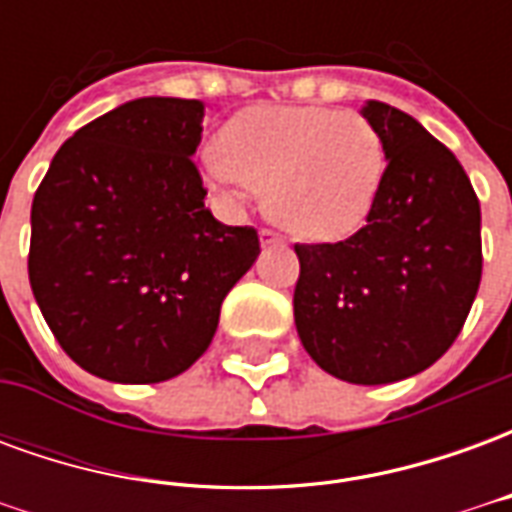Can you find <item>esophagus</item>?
Returning a JSON list of instances; mask_svg holds the SVG:
<instances>
[{
  "label": "esophagus",
  "mask_w": 512,
  "mask_h": 512,
  "mask_svg": "<svg viewBox=\"0 0 512 512\" xmlns=\"http://www.w3.org/2000/svg\"><path fill=\"white\" fill-rule=\"evenodd\" d=\"M285 244L277 233H271V230H260V246H279Z\"/></svg>",
  "instance_id": "obj_1"
}]
</instances>
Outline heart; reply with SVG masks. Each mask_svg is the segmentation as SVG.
I'll return each instance as SVG.
<instances>
[{
	"mask_svg": "<svg viewBox=\"0 0 512 512\" xmlns=\"http://www.w3.org/2000/svg\"><path fill=\"white\" fill-rule=\"evenodd\" d=\"M219 145L202 158L208 189L230 205L266 191L268 216L310 244L354 235L384 186V139L359 112L252 106L222 128Z\"/></svg>",
	"mask_w": 512,
	"mask_h": 512,
	"instance_id": "obj_1",
	"label": "heart"
}]
</instances>
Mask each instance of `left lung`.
Returning <instances> with one entry per match:
<instances>
[{"label": "left lung", "mask_w": 512, "mask_h": 512, "mask_svg": "<svg viewBox=\"0 0 512 512\" xmlns=\"http://www.w3.org/2000/svg\"><path fill=\"white\" fill-rule=\"evenodd\" d=\"M386 147L367 224L340 244H296V332L329 376L392 384L428 370L461 334L480 288V202L461 161L414 117L362 106Z\"/></svg>", "instance_id": "8db88e82"}]
</instances>
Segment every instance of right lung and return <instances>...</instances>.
<instances>
[{
	"instance_id": "1",
	"label": "right lung",
	"mask_w": 512,
	"mask_h": 512,
	"mask_svg": "<svg viewBox=\"0 0 512 512\" xmlns=\"http://www.w3.org/2000/svg\"><path fill=\"white\" fill-rule=\"evenodd\" d=\"M205 104L136 98L51 158L32 200L29 285L73 362L115 384L180 376L211 345L257 230L205 208L191 156Z\"/></svg>"
}]
</instances>
